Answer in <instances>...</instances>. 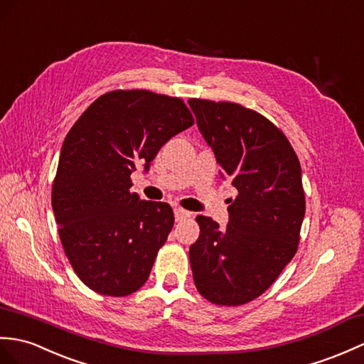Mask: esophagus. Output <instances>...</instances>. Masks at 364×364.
Listing matches in <instances>:
<instances>
[{
    "instance_id": "obj_1",
    "label": "esophagus",
    "mask_w": 364,
    "mask_h": 364,
    "mask_svg": "<svg viewBox=\"0 0 364 364\" xmlns=\"http://www.w3.org/2000/svg\"><path fill=\"white\" fill-rule=\"evenodd\" d=\"M191 217L189 210H184L183 208H175V220L176 222H183L186 218Z\"/></svg>"
}]
</instances>
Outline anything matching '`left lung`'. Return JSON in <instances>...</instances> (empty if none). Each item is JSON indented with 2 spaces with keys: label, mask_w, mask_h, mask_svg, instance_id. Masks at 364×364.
I'll use <instances>...</instances> for the list:
<instances>
[{
  "label": "left lung",
  "mask_w": 364,
  "mask_h": 364,
  "mask_svg": "<svg viewBox=\"0 0 364 364\" xmlns=\"http://www.w3.org/2000/svg\"><path fill=\"white\" fill-rule=\"evenodd\" d=\"M189 105L220 176L239 192L230 200L226 230L209 217L196 218L193 282L215 306H242L260 296L296 255L306 214L301 164L284 132L255 109L208 99H189Z\"/></svg>",
  "instance_id": "1"
}]
</instances>
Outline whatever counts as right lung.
Returning a JSON list of instances; mask_svg holds the SVG:
<instances>
[{
    "label": "right lung",
    "instance_id": "1",
    "mask_svg": "<svg viewBox=\"0 0 364 364\" xmlns=\"http://www.w3.org/2000/svg\"><path fill=\"white\" fill-rule=\"evenodd\" d=\"M191 125L180 97L113 90L68 132L50 203L65 255L92 291L127 296L146 284L175 218L167 203L139 200L130 175Z\"/></svg>",
    "mask_w": 364,
    "mask_h": 364
}]
</instances>
